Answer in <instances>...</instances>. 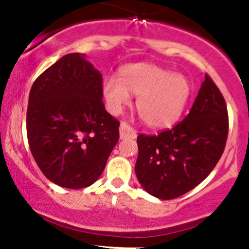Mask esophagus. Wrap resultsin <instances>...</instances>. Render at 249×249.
<instances>
[{
    "instance_id": "34e87169",
    "label": "esophagus",
    "mask_w": 249,
    "mask_h": 249,
    "mask_svg": "<svg viewBox=\"0 0 249 249\" xmlns=\"http://www.w3.org/2000/svg\"><path fill=\"white\" fill-rule=\"evenodd\" d=\"M119 136H121V139H126V138H131L134 139L137 137L136 131L133 130L127 123L122 122L121 123V127H119Z\"/></svg>"
}]
</instances>
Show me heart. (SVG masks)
<instances>
[{
	"instance_id": "heart-1",
	"label": "heart",
	"mask_w": 249,
	"mask_h": 249,
	"mask_svg": "<svg viewBox=\"0 0 249 249\" xmlns=\"http://www.w3.org/2000/svg\"><path fill=\"white\" fill-rule=\"evenodd\" d=\"M136 95V107L148 127L165 128L184 112L191 96V84L185 76L173 73L151 63H133L122 67L118 82L103 83L107 110L118 115Z\"/></svg>"
}]
</instances>
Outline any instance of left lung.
<instances>
[{"instance_id": "8db88e82", "label": "left lung", "mask_w": 249, "mask_h": 249, "mask_svg": "<svg viewBox=\"0 0 249 249\" xmlns=\"http://www.w3.org/2000/svg\"><path fill=\"white\" fill-rule=\"evenodd\" d=\"M227 133L225 99L206 75L190 113L181 122L158 136L137 137L134 171L142 187L162 200L193 190L221 158Z\"/></svg>"}]
</instances>
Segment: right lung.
<instances>
[{
  "mask_svg": "<svg viewBox=\"0 0 249 249\" xmlns=\"http://www.w3.org/2000/svg\"><path fill=\"white\" fill-rule=\"evenodd\" d=\"M102 73L84 53L63 56L34 82L27 111L30 151L53 184L78 188L101 177L119 139L103 103Z\"/></svg>",
  "mask_w": 249,
  "mask_h": 249,
  "instance_id": "1",
  "label": "right lung"
}]
</instances>
